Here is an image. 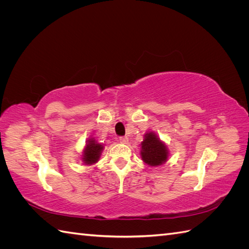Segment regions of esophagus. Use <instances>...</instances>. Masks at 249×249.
I'll return each mask as SVG.
<instances>
[{"label":"esophagus","instance_id":"obj_1","mask_svg":"<svg viewBox=\"0 0 249 249\" xmlns=\"http://www.w3.org/2000/svg\"><path fill=\"white\" fill-rule=\"evenodd\" d=\"M119 142L124 143V144H126V143L129 142V138H127L126 136H122V137H119Z\"/></svg>","mask_w":249,"mask_h":249}]
</instances>
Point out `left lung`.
<instances>
[{"mask_svg": "<svg viewBox=\"0 0 249 249\" xmlns=\"http://www.w3.org/2000/svg\"><path fill=\"white\" fill-rule=\"evenodd\" d=\"M142 160L150 166H158L167 160V149L156 134L148 133L141 143Z\"/></svg>", "mask_w": 249, "mask_h": 249, "instance_id": "1", "label": "left lung"}]
</instances>
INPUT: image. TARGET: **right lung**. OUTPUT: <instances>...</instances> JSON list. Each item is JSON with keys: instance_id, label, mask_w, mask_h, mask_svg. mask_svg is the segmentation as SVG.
Here are the masks:
<instances>
[{"instance_id": "1", "label": "right lung", "mask_w": 249, "mask_h": 249, "mask_svg": "<svg viewBox=\"0 0 249 249\" xmlns=\"http://www.w3.org/2000/svg\"><path fill=\"white\" fill-rule=\"evenodd\" d=\"M103 149V145L99 144V143H95L93 139L89 141L85 150H84V158H83V161L86 164H93L97 160H99L101 152Z\"/></svg>"}]
</instances>
